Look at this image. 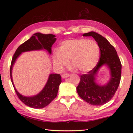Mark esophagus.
Segmentation results:
<instances>
[{"mask_svg": "<svg viewBox=\"0 0 133 133\" xmlns=\"http://www.w3.org/2000/svg\"><path fill=\"white\" fill-rule=\"evenodd\" d=\"M69 76H70L69 74H68V73H64V74H63L62 76V78H66L69 77Z\"/></svg>", "mask_w": 133, "mask_h": 133, "instance_id": "34e87169", "label": "esophagus"}]
</instances>
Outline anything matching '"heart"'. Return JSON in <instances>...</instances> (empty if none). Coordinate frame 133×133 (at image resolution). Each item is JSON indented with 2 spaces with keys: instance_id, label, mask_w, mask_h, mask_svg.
I'll return each mask as SVG.
<instances>
[{
  "instance_id": "obj_1",
  "label": "heart",
  "mask_w": 133,
  "mask_h": 133,
  "mask_svg": "<svg viewBox=\"0 0 133 133\" xmlns=\"http://www.w3.org/2000/svg\"><path fill=\"white\" fill-rule=\"evenodd\" d=\"M100 56V49L93 40L75 39L66 40L60 44V49L53 50V63L56 68L62 70L70 63L81 72L91 70L96 66Z\"/></svg>"
}]
</instances>
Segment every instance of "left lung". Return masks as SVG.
<instances>
[{"mask_svg":"<svg viewBox=\"0 0 133 133\" xmlns=\"http://www.w3.org/2000/svg\"><path fill=\"white\" fill-rule=\"evenodd\" d=\"M83 36H92L100 50V58L91 70L80 76V81L76 88L77 93L85 102L94 105H101L113 97L120 84L121 63L116 49L102 36L94 31L84 33ZM105 64L109 67L111 78L106 85L99 86L95 82L98 69Z\"/></svg>","mask_w":133,"mask_h":133,"instance_id":"obj_1","label":"left lung"}]
</instances>
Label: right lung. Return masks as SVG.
<instances>
[{
	"label": "right lung",
	"mask_w": 133,
	"mask_h": 133,
	"mask_svg": "<svg viewBox=\"0 0 133 133\" xmlns=\"http://www.w3.org/2000/svg\"><path fill=\"white\" fill-rule=\"evenodd\" d=\"M55 36L51 34L44 35L36 33L30 39L18 47L13 55L11 62L10 73L12 84L17 96L24 104L33 109H42L47 106L55 99L57 95L58 87L62 82L61 76L58 74H51L49 76L46 85L40 93L33 97H25L17 92L13 84L12 77V70L16 58L22 52L24 51L45 49L51 54V46L55 42Z\"/></svg>",
	"instance_id": "1"
}]
</instances>
